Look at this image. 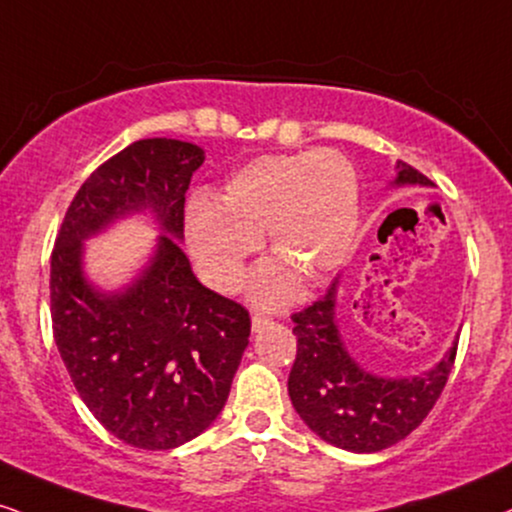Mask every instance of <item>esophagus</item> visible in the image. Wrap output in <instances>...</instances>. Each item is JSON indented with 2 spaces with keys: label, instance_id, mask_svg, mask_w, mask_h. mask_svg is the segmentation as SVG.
I'll return each mask as SVG.
<instances>
[{
  "label": "esophagus",
  "instance_id": "obj_1",
  "mask_svg": "<svg viewBox=\"0 0 512 512\" xmlns=\"http://www.w3.org/2000/svg\"><path fill=\"white\" fill-rule=\"evenodd\" d=\"M269 323V316L264 314H255L252 316V331H260V328H264Z\"/></svg>",
  "mask_w": 512,
  "mask_h": 512
}]
</instances>
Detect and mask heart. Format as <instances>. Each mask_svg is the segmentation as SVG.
<instances>
[{
    "label": "heart",
    "mask_w": 512,
    "mask_h": 512,
    "mask_svg": "<svg viewBox=\"0 0 512 512\" xmlns=\"http://www.w3.org/2000/svg\"><path fill=\"white\" fill-rule=\"evenodd\" d=\"M359 219L357 172L331 148L262 155L226 179L217 205L193 200L186 236L212 286L234 293L267 234L276 260L252 278V300L281 307L307 283L328 278L352 252Z\"/></svg>",
    "instance_id": "obj_1"
}]
</instances>
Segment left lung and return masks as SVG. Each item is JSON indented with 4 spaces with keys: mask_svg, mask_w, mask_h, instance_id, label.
Instances as JSON below:
<instances>
[{
    "mask_svg": "<svg viewBox=\"0 0 512 512\" xmlns=\"http://www.w3.org/2000/svg\"><path fill=\"white\" fill-rule=\"evenodd\" d=\"M432 186L416 167L397 163L394 186ZM338 281L326 295L293 314L297 335L288 394L295 411L323 442L354 454H373L401 442L437 404L458 342L435 368L413 378H380L349 357L335 319Z\"/></svg>",
    "mask_w": 512,
    "mask_h": 512,
    "instance_id": "obj_1",
    "label": "left lung"
}]
</instances>
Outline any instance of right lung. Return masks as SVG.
Masks as SVG:
<instances>
[{
	"mask_svg": "<svg viewBox=\"0 0 512 512\" xmlns=\"http://www.w3.org/2000/svg\"><path fill=\"white\" fill-rule=\"evenodd\" d=\"M203 148L141 139L96 167L63 217L51 252V326L70 380L94 418L129 446L191 442L224 409L250 338V314L193 276L184 203ZM151 209L164 229L127 289L101 294L81 271V241Z\"/></svg>",
	"mask_w": 512,
	"mask_h": 512,
	"instance_id": "obj_1",
	"label": "right lung"
}]
</instances>
